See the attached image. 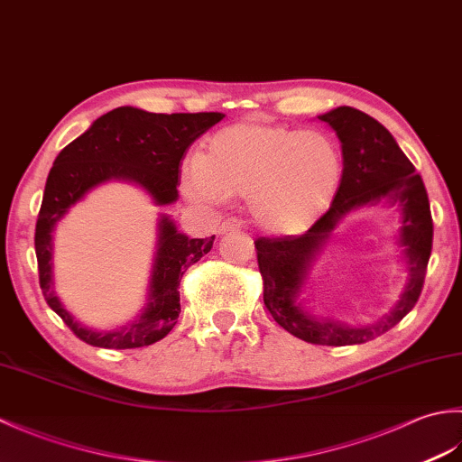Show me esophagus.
I'll use <instances>...</instances> for the list:
<instances>
[{"label":"esophagus","instance_id":"obj_1","mask_svg":"<svg viewBox=\"0 0 462 462\" xmlns=\"http://www.w3.org/2000/svg\"><path fill=\"white\" fill-rule=\"evenodd\" d=\"M240 228H242V222L238 218H226L220 224L218 234H226V232H230V230H240Z\"/></svg>","mask_w":462,"mask_h":462}]
</instances>
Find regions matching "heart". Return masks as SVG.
Listing matches in <instances>:
<instances>
[{
  "label": "heart",
  "mask_w": 462,
  "mask_h": 462,
  "mask_svg": "<svg viewBox=\"0 0 462 462\" xmlns=\"http://www.w3.org/2000/svg\"><path fill=\"white\" fill-rule=\"evenodd\" d=\"M343 156L319 131L242 121L212 134L202 159L182 166V190L192 202L220 204L246 196L250 212L272 234H301L337 194Z\"/></svg>",
  "instance_id": "obj_1"
}]
</instances>
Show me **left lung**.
<instances>
[{
	"label": "left lung",
	"instance_id": "obj_1",
	"mask_svg": "<svg viewBox=\"0 0 462 462\" xmlns=\"http://www.w3.org/2000/svg\"><path fill=\"white\" fill-rule=\"evenodd\" d=\"M318 119L331 126L341 143L343 179L329 210L306 234L254 242L263 278V303L278 326L303 341L336 347L357 346L389 331L415 308L433 248V218L423 179L385 126L353 106H337ZM369 205H395L400 210L398 245L408 280L387 317L369 327L353 328L311 314L300 293L337 224L349 211Z\"/></svg>",
	"mask_w": 462,
	"mask_h": 462
}]
</instances>
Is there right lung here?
<instances>
[{
  "label": "right lung",
  "instance_id": "right-lung-1",
  "mask_svg": "<svg viewBox=\"0 0 462 462\" xmlns=\"http://www.w3.org/2000/svg\"><path fill=\"white\" fill-rule=\"evenodd\" d=\"M222 113H149L119 106L99 116L89 129L57 154L49 171L35 226L39 286L43 296L77 337L95 347L134 349L161 341L180 313L182 273L212 248V238H189L171 216L156 224V254L149 293L139 316L113 331L83 326L59 300L53 288V232L57 222L97 186L119 180L139 186L156 206L179 200L180 161L200 134L220 123Z\"/></svg>",
  "mask_w": 462,
  "mask_h": 462
}]
</instances>
